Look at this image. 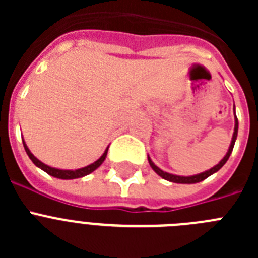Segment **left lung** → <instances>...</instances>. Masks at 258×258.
Instances as JSON below:
<instances>
[{
	"mask_svg": "<svg viewBox=\"0 0 258 258\" xmlns=\"http://www.w3.org/2000/svg\"><path fill=\"white\" fill-rule=\"evenodd\" d=\"M234 113H235V104H234ZM238 117H236L235 115V127H234V134H232V140H231V143H230V147L229 150H227L226 155L223 156L222 160L220 161V163L217 164V165H214L213 168H211V169L206 170V172L203 173H199V174H195V175H187V177H184V175H175V174H170V173H166L164 172V170H161L159 166H156L154 164V161L151 160V157L147 155V159H149V163L150 165H151L152 169L155 170V173H157V174L160 175L161 178L166 179V181L169 182H174V183H187V184H191V183H198V182H202L204 181L206 178H208L209 175H212L213 173L218 172V170L222 168L225 164H226V161L229 160L230 155H231L232 152V149H234V145H235V141H236V137H238Z\"/></svg>",
	"mask_w": 258,
	"mask_h": 258,
	"instance_id": "8db88e82",
	"label": "left lung"
}]
</instances>
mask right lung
Returning a JSON list of instances; mask_svg holds the SVG:
<instances>
[{
    "instance_id": "1",
    "label": "right lung",
    "mask_w": 258,
    "mask_h": 258,
    "mask_svg": "<svg viewBox=\"0 0 258 258\" xmlns=\"http://www.w3.org/2000/svg\"><path fill=\"white\" fill-rule=\"evenodd\" d=\"M23 146H24V150H26L27 155L29 156V159H31L32 161H33V164H35L36 166H38L40 169H42L44 172H46L47 174L52 175V177H55V178H59V179H75V178H81V177H85V175L90 174L92 172H94L97 168H99V166L102 165V163L104 161V159H106L107 156V151H108V147L106 149V151L103 152V155H102L99 159H98L97 161H94L93 164H90V165L88 166H84V168H80V169H75V170H67V169H58V168H52V166H49L46 165V164H44L42 161H40L37 159V157L35 156V155L32 154L31 151H29L28 146L26 145V142H24V140H23Z\"/></svg>"
}]
</instances>
